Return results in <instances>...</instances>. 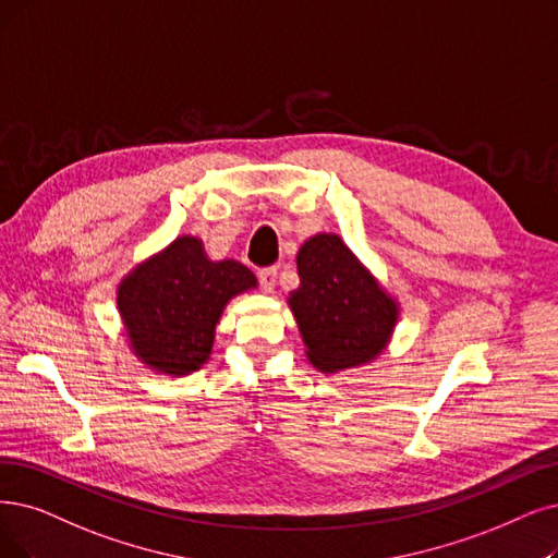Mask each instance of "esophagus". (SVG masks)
Segmentation results:
<instances>
[{
	"instance_id": "1",
	"label": "esophagus",
	"mask_w": 558,
	"mask_h": 558,
	"mask_svg": "<svg viewBox=\"0 0 558 558\" xmlns=\"http://www.w3.org/2000/svg\"><path fill=\"white\" fill-rule=\"evenodd\" d=\"M258 283L265 293H272L277 286V267H263L258 272Z\"/></svg>"
}]
</instances>
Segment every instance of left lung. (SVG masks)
<instances>
[{"mask_svg":"<svg viewBox=\"0 0 558 558\" xmlns=\"http://www.w3.org/2000/svg\"><path fill=\"white\" fill-rule=\"evenodd\" d=\"M298 275L288 304L318 371L362 366L387 348L398 306L339 235L308 238L298 254Z\"/></svg>","mask_w":558,"mask_h":558,"instance_id":"1","label":"left lung"}]
</instances>
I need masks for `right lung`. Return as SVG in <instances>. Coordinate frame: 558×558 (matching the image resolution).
<instances>
[{
	"label": "right lung",
	"instance_id": "right-lung-1",
	"mask_svg": "<svg viewBox=\"0 0 558 558\" xmlns=\"http://www.w3.org/2000/svg\"><path fill=\"white\" fill-rule=\"evenodd\" d=\"M256 277L238 260H210L198 238L183 235L137 265L119 286V311L135 354L167 375L202 368L227 302Z\"/></svg>",
	"mask_w": 558,
	"mask_h": 558
}]
</instances>
